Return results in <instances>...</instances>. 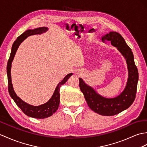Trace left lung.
Listing matches in <instances>:
<instances>
[{
    "label": "left lung",
    "mask_w": 147,
    "mask_h": 147,
    "mask_svg": "<svg viewBox=\"0 0 147 147\" xmlns=\"http://www.w3.org/2000/svg\"><path fill=\"white\" fill-rule=\"evenodd\" d=\"M103 40L110 41L111 45L117 47L127 61L128 79L125 89L117 97L108 99L97 94L93 88L85 84L81 78L79 79L80 88L92 110L103 116H113L128 108L134 103L137 89L138 72L131 49L120 34L110 32L102 37Z\"/></svg>",
    "instance_id": "8db88e82"
}]
</instances>
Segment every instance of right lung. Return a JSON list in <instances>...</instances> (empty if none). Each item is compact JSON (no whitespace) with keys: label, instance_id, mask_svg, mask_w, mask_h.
<instances>
[{"label":"right lung","instance_id":"add662e5","mask_svg":"<svg viewBox=\"0 0 147 147\" xmlns=\"http://www.w3.org/2000/svg\"><path fill=\"white\" fill-rule=\"evenodd\" d=\"M47 30V28L46 27H39V28L35 29L34 30H27L25 31L21 35L18 37L16 41L13 42L12 51L11 53V56L7 63V79H8V90L10 96L15 101L16 105L18 106L24 114L30 117L35 118H46L52 116L53 113H55L59 107V102H60V87L61 85L64 84L67 81L71 75L73 74H68L64 79L58 84L54 94L51 97L50 100L46 103L45 104L34 107V106L30 105L23 101L21 99L19 98L16 93L13 91L12 84L11 81V64L15 56L16 51L18 50L19 45L24 40L26 39L27 37L34 34H39L45 32Z\"/></svg>","mask_w":147,"mask_h":147}]
</instances>
